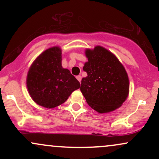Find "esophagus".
Segmentation results:
<instances>
[{"label": "esophagus", "mask_w": 159, "mask_h": 159, "mask_svg": "<svg viewBox=\"0 0 159 159\" xmlns=\"http://www.w3.org/2000/svg\"><path fill=\"white\" fill-rule=\"evenodd\" d=\"M76 78H77L78 81H79V82H81V78H82L81 75H78L77 77H76Z\"/></svg>", "instance_id": "34e87169"}]
</instances>
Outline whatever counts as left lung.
Here are the masks:
<instances>
[{
  "mask_svg": "<svg viewBox=\"0 0 159 159\" xmlns=\"http://www.w3.org/2000/svg\"><path fill=\"white\" fill-rule=\"evenodd\" d=\"M83 69L87 77L81 80V90L87 104L100 114L116 110L126 100L129 77L116 57L103 47L86 49Z\"/></svg>",
  "mask_w": 159,
  "mask_h": 159,
  "instance_id": "obj_1",
  "label": "left lung"
}]
</instances>
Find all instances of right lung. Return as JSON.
<instances>
[{"mask_svg":"<svg viewBox=\"0 0 159 159\" xmlns=\"http://www.w3.org/2000/svg\"><path fill=\"white\" fill-rule=\"evenodd\" d=\"M62 51L54 46L42 53L34 61L27 75V87L37 105L54 108L64 103L79 81L69 69L62 67Z\"/></svg>","mask_w":159,"mask_h":159,"instance_id":"right-lung-1","label":"right lung"}]
</instances>
